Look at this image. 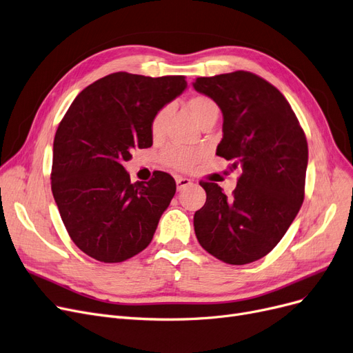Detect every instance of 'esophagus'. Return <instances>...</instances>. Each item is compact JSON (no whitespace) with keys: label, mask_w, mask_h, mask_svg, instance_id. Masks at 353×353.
I'll use <instances>...</instances> for the list:
<instances>
[{"label":"esophagus","mask_w":353,"mask_h":353,"mask_svg":"<svg viewBox=\"0 0 353 353\" xmlns=\"http://www.w3.org/2000/svg\"><path fill=\"white\" fill-rule=\"evenodd\" d=\"M176 185H177V190L180 192V190H183V189H186L188 186L193 185V181H192L190 179H188V177L176 176Z\"/></svg>","instance_id":"1"}]
</instances>
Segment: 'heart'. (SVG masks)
I'll list each match as a JSON object with an SVG mask.
<instances>
[{"label": "heart", "instance_id": "heart-1", "mask_svg": "<svg viewBox=\"0 0 353 353\" xmlns=\"http://www.w3.org/2000/svg\"><path fill=\"white\" fill-rule=\"evenodd\" d=\"M186 106L199 125L205 124L206 121L213 118L218 119L219 106L208 95L197 94L190 97L186 102ZM170 114H172V110L168 108V106H163V108H160L154 114V117H152L151 124H150V132L154 140L163 139L167 122L170 119ZM202 157H203L202 150L185 148V147H177V145H170L164 148L160 156L161 161L165 165L176 168V170H188V168L193 167Z\"/></svg>", "mask_w": 353, "mask_h": 353}]
</instances>
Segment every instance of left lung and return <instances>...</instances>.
<instances>
[{
    "label": "left lung",
    "instance_id": "obj_1",
    "mask_svg": "<svg viewBox=\"0 0 353 353\" xmlns=\"http://www.w3.org/2000/svg\"><path fill=\"white\" fill-rule=\"evenodd\" d=\"M223 115L216 156L242 167L236 189L226 196L202 181L206 203L194 213L199 243L214 258L243 265L277 245L304 201L307 140L281 92L258 74L236 70L193 83Z\"/></svg>",
    "mask_w": 353,
    "mask_h": 353
}]
</instances>
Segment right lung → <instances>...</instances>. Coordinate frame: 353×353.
Wrapping results in <instances>:
<instances>
[{
    "label": "right lung",
    "mask_w": 353,
    "mask_h": 353,
    "mask_svg": "<svg viewBox=\"0 0 353 353\" xmlns=\"http://www.w3.org/2000/svg\"><path fill=\"white\" fill-rule=\"evenodd\" d=\"M185 76L111 73L74 98L53 143L52 192L76 247L101 263H122L148 247L176 193L157 172L131 183L122 163L152 144L154 114L186 89Z\"/></svg>",
    "instance_id": "add662e5"
}]
</instances>
